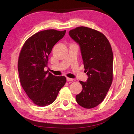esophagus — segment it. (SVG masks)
<instances>
[{
    "label": "esophagus",
    "mask_w": 134,
    "mask_h": 134,
    "mask_svg": "<svg viewBox=\"0 0 134 134\" xmlns=\"http://www.w3.org/2000/svg\"><path fill=\"white\" fill-rule=\"evenodd\" d=\"M66 80L68 82H74L75 80L74 79H71V78H66Z\"/></svg>",
    "instance_id": "esophagus-1"
}]
</instances>
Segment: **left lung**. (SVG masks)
Wrapping results in <instances>:
<instances>
[{"label":"left lung","instance_id":"1","mask_svg":"<svg viewBox=\"0 0 134 134\" xmlns=\"http://www.w3.org/2000/svg\"><path fill=\"white\" fill-rule=\"evenodd\" d=\"M70 37L79 44L87 82L79 81L83 90L76 96L80 106L92 108L106 97L113 79V52L108 39L99 31L86 27H76L69 32Z\"/></svg>","mask_w":134,"mask_h":134}]
</instances>
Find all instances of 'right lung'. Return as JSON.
<instances>
[{"label":"right lung","mask_w":134,"mask_h":134,"mask_svg":"<svg viewBox=\"0 0 134 134\" xmlns=\"http://www.w3.org/2000/svg\"><path fill=\"white\" fill-rule=\"evenodd\" d=\"M65 32L55 30L38 32L27 40L20 52V82L28 97L37 106L43 107L54 102L66 83L64 76L53 75L44 70L52 48Z\"/></svg>","instance_id":"add662e5"}]
</instances>
